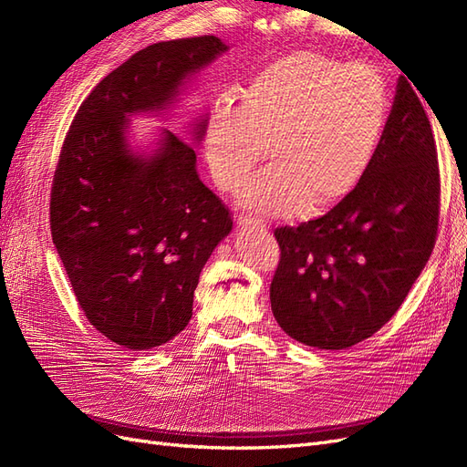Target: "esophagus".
<instances>
[{"instance_id": "1", "label": "esophagus", "mask_w": 467, "mask_h": 467, "mask_svg": "<svg viewBox=\"0 0 467 467\" xmlns=\"http://www.w3.org/2000/svg\"><path fill=\"white\" fill-rule=\"evenodd\" d=\"M237 223L242 225V228H257V230L266 228V223H265L263 220H259V218H253V216H244V214L237 218Z\"/></svg>"}]
</instances>
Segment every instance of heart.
<instances>
[{
	"instance_id": "heart-1",
	"label": "heart",
	"mask_w": 467,
	"mask_h": 467,
	"mask_svg": "<svg viewBox=\"0 0 467 467\" xmlns=\"http://www.w3.org/2000/svg\"><path fill=\"white\" fill-rule=\"evenodd\" d=\"M389 119V91L374 67L312 50L282 56L242 93L212 109L204 150L222 191L235 192L265 155L273 161L242 192V204L290 214L325 210L358 187Z\"/></svg>"
}]
</instances>
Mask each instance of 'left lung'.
Returning a JSON list of instances; mask_svg holds the SVG:
<instances>
[{
	"label": "left lung",
	"mask_w": 467,
	"mask_h": 467,
	"mask_svg": "<svg viewBox=\"0 0 467 467\" xmlns=\"http://www.w3.org/2000/svg\"><path fill=\"white\" fill-rule=\"evenodd\" d=\"M407 79L398 81L358 187L325 216L275 230L271 307L285 333L307 347L341 350L379 331L434 249L441 171L429 117Z\"/></svg>",
	"instance_id": "1"
}]
</instances>
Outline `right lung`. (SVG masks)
<instances>
[{
    "mask_svg": "<svg viewBox=\"0 0 467 467\" xmlns=\"http://www.w3.org/2000/svg\"><path fill=\"white\" fill-rule=\"evenodd\" d=\"M228 47L218 36L158 42L97 83L66 134L50 191V232L76 300L93 327L150 350L187 327L192 296L232 214L196 173V151L163 130L134 153L126 124L160 112L185 79ZM206 119L194 124L199 144Z\"/></svg>",
    "mask_w": 467,
    "mask_h": 467,
    "instance_id": "add662e5",
    "label": "right lung"
}]
</instances>
